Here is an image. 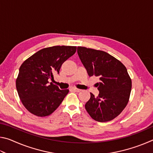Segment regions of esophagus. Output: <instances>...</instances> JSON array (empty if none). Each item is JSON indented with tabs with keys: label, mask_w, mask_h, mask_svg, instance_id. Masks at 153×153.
Segmentation results:
<instances>
[{
	"label": "esophagus",
	"mask_w": 153,
	"mask_h": 153,
	"mask_svg": "<svg viewBox=\"0 0 153 153\" xmlns=\"http://www.w3.org/2000/svg\"><path fill=\"white\" fill-rule=\"evenodd\" d=\"M73 90H74L75 92H81V91H82V90L78 89V88H74Z\"/></svg>",
	"instance_id": "34e87169"
}]
</instances>
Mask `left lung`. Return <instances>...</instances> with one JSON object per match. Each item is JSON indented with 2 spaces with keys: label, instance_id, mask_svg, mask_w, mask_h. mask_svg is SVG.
I'll use <instances>...</instances> for the list:
<instances>
[{
  "label": "left lung",
  "instance_id": "8db88e82",
  "mask_svg": "<svg viewBox=\"0 0 153 153\" xmlns=\"http://www.w3.org/2000/svg\"><path fill=\"white\" fill-rule=\"evenodd\" d=\"M77 54L89 76L99 77V94L90 98L85 108L93 120L106 122L122 112L129 101L131 80L124 65L105 51L77 47Z\"/></svg>",
  "mask_w": 153,
  "mask_h": 153
}]
</instances>
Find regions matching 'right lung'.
<instances>
[{
  "label": "right lung",
  "mask_w": 153,
  "mask_h": 153,
  "mask_svg": "<svg viewBox=\"0 0 153 153\" xmlns=\"http://www.w3.org/2000/svg\"><path fill=\"white\" fill-rule=\"evenodd\" d=\"M76 46H55L41 49L21 65L16 88L25 108L38 117L51 115L58 108L69 90L49 84L48 79L59 73L67 59L74 55Z\"/></svg>",
  "instance_id": "1"
}]
</instances>
